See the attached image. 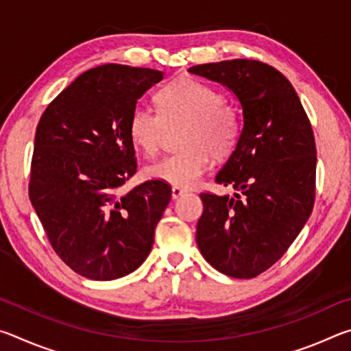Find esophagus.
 <instances>
[{"instance_id":"esophagus-1","label":"esophagus","mask_w":351,"mask_h":351,"mask_svg":"<svg viewBox=\"0 0 351 351\" xmlns=\"http://www.w3.org/2000/svg\"><path fill=\"white\" fill-rule=\"evenodd\" d=\"M186 193V190L181 189V187H171V198L173 199H178L180 197H182V195Z\"/></svg>"}]
</instances>
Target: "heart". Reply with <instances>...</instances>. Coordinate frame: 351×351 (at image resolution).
I'll list each match as a JSON object with an SVG mask.
<instances>
[{
	"label": "heart",
	"instance_id": "1",
	"mask_svg": "<svg viewBox=\"0 0 351 351\" xmlns=\"http://www.w3.org/2000/svg\"><path fill=\"white\" fill-rule=\"evenodd\" d=\"M158 112L138 106L128 122L130 138L147 154L158 153L165 130L182 123L180 152L159 159L148 167L154 180L175 187H192L210 161L223 158L240 136V114L224 102L217 88L195 79H176L154 94Z\"/></svg>",
	"mask_w": 351,
	"mask_h": 351
}]
</instances>
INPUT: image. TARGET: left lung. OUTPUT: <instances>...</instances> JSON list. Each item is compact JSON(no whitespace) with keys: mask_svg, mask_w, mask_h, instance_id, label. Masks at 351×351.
Listing matches in <instances>:
<instances>
[{"mask_svg":"<svg viewBox=\"0 0 351 351\" xmlns=\"http://www.w3.org/2000/svg\"><path fill=\"white\" fill-rule=\"evenodd\" d=\"M189 73L221 83L243 111L239 141L215 176L235 193L199 195V252L226 276L252 278L287 252L311 215L317 161L311 123L293 85L269 64L235 58Z\"/></svg>","mask_w":351,"mask_h":351,"instance_id":"obj_1","label":"left lung"}]
</instances>
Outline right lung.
Returning a JSON list of instances; mask_svg holds the SVG:
<instances>
[{"instance_id": "1", "label": "right lung", "mask_w": 351, "mask_h": 351, "mask_svg": "<svg viewBox=\"0 0 351 351\" xmlns=\"http://www.w3.org/2000/svg\"><path fill=\"white\" fill-rule=\"evenodd\" d=\"M162 79V71L102 64L64 88L38 122L29 198L58 257L91 280L138 269L170 203L164 181L121 192L138 170L130 116Z\"/></svg>"}]
</instances>
